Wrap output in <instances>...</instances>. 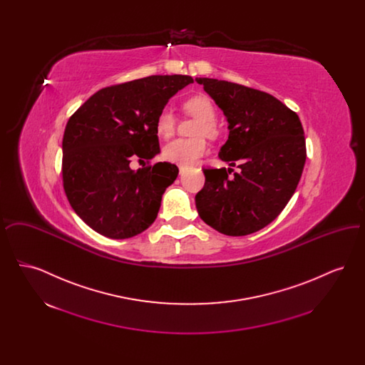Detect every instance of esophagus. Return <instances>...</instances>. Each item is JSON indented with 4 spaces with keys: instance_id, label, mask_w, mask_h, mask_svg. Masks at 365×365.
Masks as SVG:
<instances>
[{
    "instance_id": "esophagus-1",
    "label": "esophagus",
    "mask_w": 365,
    "mask_h": 365,
    "mask_svg": "<svg viewBox=\"0 0 365 365\" xmlns=\"http://www.w3.org/2000/svg\"><path fill=\"white\" fill-rule=\"evenodd\" d=\"M185 171H186V168H185V167H179V174H185Z\"/></svg>"
}]
</instances>
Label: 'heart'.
Listing matches in <instances>:
<instances>
[{
  "label": "heart",
  "instance_id": "obj_1",
  "mask_svg": "<svg viewBox=\"0 0 365 365\" xmlns=\"http://www.w3.org/2000/svg\"><path fill=\"white\" fill-rule=\"evenodd\" d=\"M183 110L198 119L194 128V135L197 138L174 139L167 143L163 149V156L165 160L175 163L180 167H190L197 160L205 155L208 146L202 137L209 139L217 138L219 127L216 124V108L212 100L205 94H195L183 103ZM156 133L161 138H170L175 133L174 113L170 109H163L156 118Z\"/></svg>",
  "mask_w": 365,
  "mask_h": 365
}]
</instances>
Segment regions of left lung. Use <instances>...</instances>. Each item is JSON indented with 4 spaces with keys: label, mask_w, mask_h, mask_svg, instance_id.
<instances>
[{
    "label": "left lung",
    "mask_w": 365,
    "mask_h": 365,
    "mask_svg": "<svg viewBox=\"0 0 365 365\" xmlns=\"http://www.w3.org/2000/svg\"><path fill=\"white\" fill-rule=\"evenodd\" d=\"M228 122L219 157L232 168H204L205 185L195 195L200 217L216 231L249 235L268 226L293 197L307 160L298 115L274 96L252 87L195 78Z\"/></svg>",
    "instance_id": "1"
}]
</instances>
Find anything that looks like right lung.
<instances>
[{"label": "right lung", "mask_w": 365, "mask_h": 365, "mask_svg": "<svg viewBox=\"0 0 365 365\" xmlns=\"http://www.w3.org/2000/svg\"><path fill=\"white\" fill-rule=\"evenodd\" d=\"M187 75H153L104 87L82 105L63 137V186L75 213L112 240L138 235L156 220L161 197L178 167L156 163L133 171L160 153L157 115Z\"/></svg>", "instance_id": "1"}]
</instances>
